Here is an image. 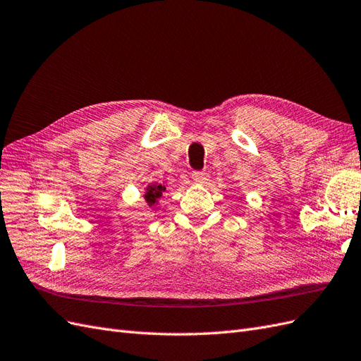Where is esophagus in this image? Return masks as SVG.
<instances>
[{
    "mask_svg": "<svg viewBox=\"0 0 361 361\" xmlns=\"http://www.w3.org/2000/svg\"><path fill=\"white\" fill-rule=\"evenodd\" d=\"M192 180L195 183L204 185L207 180H209V176H207V173H204V171H194L192 173Z\"/></svg>",
    "mask_w": 361,
    "mask_h": 361,
    "instance_id": "obj_1",
    "label": "esophagus"
}]
</instances>
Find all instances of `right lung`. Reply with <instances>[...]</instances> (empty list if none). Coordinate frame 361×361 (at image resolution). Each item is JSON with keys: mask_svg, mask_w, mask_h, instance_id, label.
<instances>
[{"mask_svg": "<svg viewBox=\"0 0 361 361\" xmlns=\"http://www.w3.org/2000/svg\"><path fill=\"white\" fill-rule=\"evenodd\" d=\"M166 191V187L161 183H154V185H147L146 192H145V200L147 202L149 206H155L158 200L161 199L162 192Z\"/></svg>", "mask_w": 361, "mask_h": 361, "instance_id": "obj_1", "label": "right lung"}]
</instances>
